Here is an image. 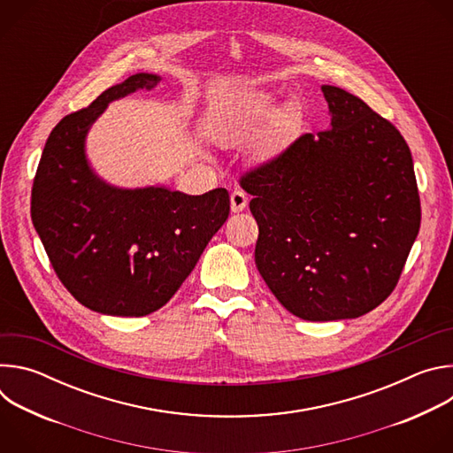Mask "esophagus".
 I'll return each mask as SVG.
<instances>
[{"instance_id": "1", "label": "esophagus", "mask_w": 453, "mask_h": 453, "mask_svg": "<svg viewBox=\"0 0 453 453\" xmlns=\"http://www.w3.org/2000/svg\"><path fill=\"white\" fill-rule=\"evenodd\" d=\"M247 206V196L242 191V189H234L231 191V211L234 213H240L243 211Z\"/></svg>"}]
</instances>
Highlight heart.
<instances>
[{
  "instance_id": "obj_1",
  "label": "heart",
  "mask_w": 453,
  "mask_h": 453,
  "mask_svg": "<svg viewBox=\"0 0 453 453\" xmlns=\"http://www.w3.org/2000/svg\"><path fill=\"white\" fill-rule=\"evenodd\" d=\"M276 98L269 93L250 95L220 111L211 127L213 140L222 147H236L249 140L274 112Z\"/></svg>"
}]
</instances>
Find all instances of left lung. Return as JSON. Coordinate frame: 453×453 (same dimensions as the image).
<instances>
[{
    "label": "left lung",
    "mask_w": 453,
    "mask_h": 453,
    "mask_svg": "<svg viewBox=\"0 0 453 453\" xmlns=\"http://www.w3.org/2000/svg\"><path fill=\"white\" fill-rule=\"evenodd\" d=\"M320 89L326 131L299 136L240 186L276 299L304 320L355 319L395 290L419 233V193L398 128L344 89Z\"/></svg>",
    "instance_id": "1"
}]
</instances>
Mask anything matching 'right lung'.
Returning <instances> with one entry per match:
<instances>
[{"label": "right lung", "mask_w": 453, "mask_h": 453, "mask_svg": "<svg viewBox=\"0 0 453 453\" xmlns=\"http://www.w3.org/2000/svg\"><path fill=\"white\" fill-rule=\"evenodd\" d=\"M161 79L136 73L50 133L32 186V222L62 285L86 308L142 317L165 306L229 217V193L116 188L88 163L86 136L107 104Z\"/></svg>", "instance_id": "1"}]
</instances>
